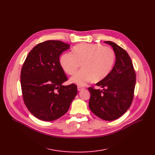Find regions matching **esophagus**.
<instances>
[{"label":"esophagus","instance_id":"esophagus-1","mask_svg":"<svg viewBox=\"0 0 155 155\" xmlns=\"http://www.w3.org/2000/svg\"><path fill=\"white\" fill-rule=\"evenodd\" d=\"M77 89H78V91H81L83 90L84 88L82 87H80V86H78V87H77Z\"/></svg>","mask_w":155,"mask_h":155}]
</instances>
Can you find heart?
I'll use <instances>...</instances> for the list:
<instances>
[{
    "mask_svg": "<svg viewBox=\"0 0 155 155\" xmlns=\"http://www.w3.org/2000/svg\"><path fill=\"white\" fill-rule=\"evenodd\" d=\"M73 52L63 54L60 64L63 70L73 75L82 63V69L70 78V82L83 86L94 79L99 81L106 77L114 63L115 54L109 47L97 43H81Z\"/></svg>",
    "mask_w": 155,
    "mask_h": 155,
    "instance_id": "1",
    "label": "heart"
}]
</instances>
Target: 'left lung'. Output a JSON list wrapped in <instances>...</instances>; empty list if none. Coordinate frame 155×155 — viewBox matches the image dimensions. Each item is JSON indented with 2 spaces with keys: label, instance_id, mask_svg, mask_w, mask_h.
Segmentation results:
<instances>
[{
  "label": "left lung",
  "instance_id": "left-lung-1",
  "mask_svg": "<svg viewBox=\"0 0 155 155\" xmlns=\"http://www.w3.org/2000/svg\"><path fill=\"white\" fill-rule=\"evenodd\" d=\"M112 46L116 62L109 74L96 85L102 90L89 87V108L95 116L105 120H113L123 116L131 106L136 84V73L131 58L124 49L112 41H104ZM105 87V89L104 88Z\"/></svg>",
  "mask_w": 155,
  "mask_h": 155
}]
</instances>
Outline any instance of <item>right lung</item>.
Instances as JSON below:
<instances>
[{"label":"right lung","instance_id":"right-lung-1","mask_svg":"<svg viewBox=\"0 0 155 155\" xmlns=\"http://www.w3.org/2000/svg\"><path fill=\"white\" fill-rule=\"evenodd\" d=\"M70 46L55 40L41 43L32 49L22 65L23 100L29 112L40 120L52 121L63 116L77 94L76 85H62L67 77L60 56Z\"/></svg>","mask_w":155,"mask_h":155}]
</instances>
